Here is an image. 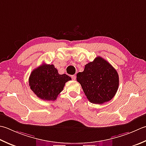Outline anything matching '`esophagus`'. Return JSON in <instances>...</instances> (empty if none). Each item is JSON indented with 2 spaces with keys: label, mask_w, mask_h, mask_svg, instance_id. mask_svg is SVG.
<instances>
[{
  "label": "esophagus",
  "mask_w": 146,
  "mask_h": 146,
  "mask_svg": "<svg viewBox=\"0 0 146 146\" xmlns=\"http://www.w3.org/2000/svg\"><path fill=\"white\" fill-rule=\"evenodd\" d=\"M71 78H72L73 80H76V75H72V76H71Z\"/></svg>",
  "instance_id": "1"
}]
</instances>
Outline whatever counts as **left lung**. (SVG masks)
<instances>
[{
	"label": "left lung",
	"instance_id": "obj_1",
	"mask_svg": "<svg viewBox=\"0 0 146 146\" xmlns=\"http://www.w3.org/2000/svg\"><path fill=\"white\" fill-rule=\"evenodd\" d=\"M76 80L88 101L94 104L110 101L118 89L119 76L116 70L99 56L85 65L83 72L77 73Z\"/></svg>",
	"mask_w": 146,
	"mask_h": 146
}]
</instances>
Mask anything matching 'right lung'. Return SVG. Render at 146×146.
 Listing matches in <instances>:
<instances>
[{"label":"right lung","instance_id":"add662e5","mask_svg":"<svg viewBox=\"0 0 146 146\" xmlns=\"http://www.w3.org/2000/svg\"><path fill=\"white\" fill-rule=\"evenodd\" d=\"M71 80L66 74L59 75L53 64H44L35 68L29 78L31 90L44 101H55L63 90L66 82Z\"/></svg>","mask_w":146,"mask_h":146}]
</instances>
